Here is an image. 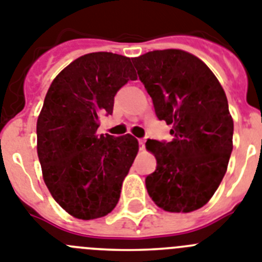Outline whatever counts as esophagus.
Wrapping results in <instances>:
<instances>
[{
    "instance_id": "1",
    "label": "esophagus",
    "mask_w": 262,
    "mask_h": 262,
    "mask_svg": "<svg viewBox=\"0 0 262 262\" xmlns=\"http://www.w3.org/2000/svg\"><path fill=\"white\" fill-rule=\"evenodd\" d=\"M145 142H146V137H142L138 140V144H140V149L144 150L145 149Z\"/></svg>"
}]
</instances>
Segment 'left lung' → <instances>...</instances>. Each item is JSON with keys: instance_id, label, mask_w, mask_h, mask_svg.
<instances>
[{"instance_id": "left-lung-1", "label": "left lung", "mask_w": 262, "mask_h": 262, "mask_svg": "<svg viewBox=\"0 0 262 262\" xmlns=\"http://www.w3.org/2000/svg\"><path fill=\"white\" fill-rule=\"evenodd\" d=\"M172 140H149L156 171L145 179L154 203L191 212L211 199L227 171L233 120L224 90L211 70L182 50H158L132 59Z\"/></svg>"}]
</instances>
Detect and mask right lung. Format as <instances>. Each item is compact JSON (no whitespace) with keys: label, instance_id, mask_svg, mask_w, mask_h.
<instances>
[{"label":"right lung","instance_id":"right-lung-1","mask_svg":"<svg viewBox=\"0 0 262 262\" xmlns=\"http://www.w3.org/2000/svg\"><path fill=\"white\" fill-rule=\"evenodd\" d=\"M136 77L126 56L92 52L68 64L47 91L36 122L38 158L52 198L77 219L103 217L120 199L138 141L96 132L99 118L112 115L118 90Z\"/></svg>","mask_w":262,"mask_h":262}]
</instances>
